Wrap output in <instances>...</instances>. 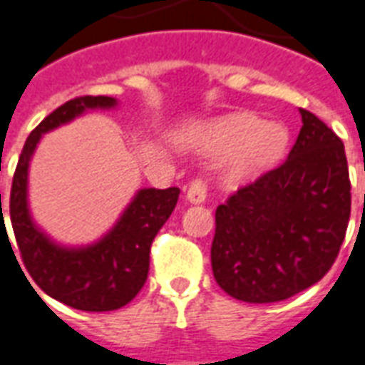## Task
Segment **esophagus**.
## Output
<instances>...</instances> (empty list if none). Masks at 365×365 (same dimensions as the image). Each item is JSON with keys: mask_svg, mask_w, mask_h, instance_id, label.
<instances>
[{"mask_svg": "<svg viewBox=\"0 0 365 365\" xmlns=\"http://www.w3.org/2000/svg\"><path fill=\"white\" fill-rule=\"evenodd\" d=\"M185 199L190 203H203L207 199V185L203 180H193L190 183V187L185 191Z\"/></svg>", "mask_w": 365, "mask_h": 365, "instance_id": "obj_1", "label": "esophagus"}]
</instances>
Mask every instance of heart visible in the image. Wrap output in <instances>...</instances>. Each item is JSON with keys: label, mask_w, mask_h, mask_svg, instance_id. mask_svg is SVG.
Segmentation results:
<instances>
[{"label": "heart", "mask_w": 365, "mask_h": 365, "mask_svg": "<svg viewBox=\"0 0 365 365\" xmlns=\"http://www.w3.org/2000/svg\"><path fill=\"white\" fill-rule=\"evenodd\" d=\"M201 146L209 154H225L222 180L246 183L275 166L289 146V130L282 120H262L250 113H232L213 120Z\"/></svg>", "instance_id": "obj_1"}]
</instances>
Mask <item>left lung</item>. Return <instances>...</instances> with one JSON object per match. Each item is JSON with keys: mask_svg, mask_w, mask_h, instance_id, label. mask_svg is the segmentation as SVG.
<instances>
[{"mask_svg": "<svg viewBox=\"0 0 365 365\" xmlns=\"http://www.w3.org/2000/svg\"><path fill=\"white\" fill-rule=\"evenodd\" d=\"M289 156L230 195L215 213L211 266L217 283L246 303H275L322 279L350 219L342 140L311 111Z\"/></svg>", "mask_w": 365, "mask_h": 365, "instance_id": "obj_1", "label": "left lung"}]
</instances>
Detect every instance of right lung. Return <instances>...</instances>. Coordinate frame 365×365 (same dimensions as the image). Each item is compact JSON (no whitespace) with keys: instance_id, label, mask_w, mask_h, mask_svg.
I'll return each instance as SVG.
<instances>
[{"instance_id":"obj_1","label":"right lung","mask_w":365,"mask_h":365,"mask_svg":"<svg viewBox=\"0 0 365 365\" xmlns=\"http://www.w3.org/2000/svg\"><path fill=\"white\" fill-rule=\"evenodd\" d=\"M119 101L107 96H83L70 99L52 111L29 135L15 168L9 197V217L29 275L41 289L68 307L103 313L115 311L136 297L148 277L150 246L158 230L174 211L180 190L136 191L113 229L88 246H62L41 230L29 209V166L44 133L66 125L93 109H113ZM1 229L7 235L1 211ZM9 240V237H7ZM11 246V242H9ZM13 250V248H11ZM19 264V262H17ZM23 272V269H21ZM25 275V274H23ZM27 277V275H25ZM31 283V282H29Z\"/></svg>"}]
</instances>
